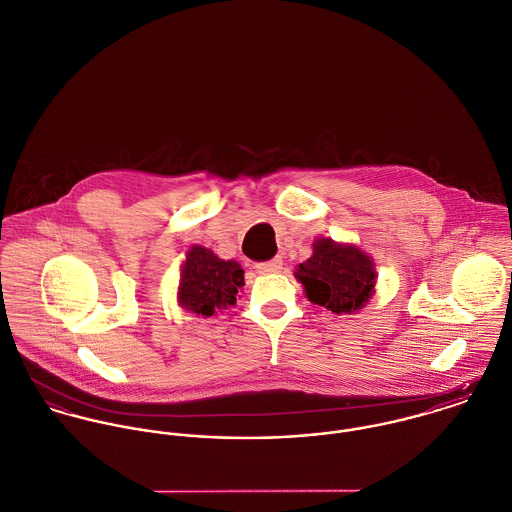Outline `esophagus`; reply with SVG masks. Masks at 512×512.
Wrapping results in <instances>:
<instances>
[{"mask_svg": "<svg viewBox=\"0 0 512 512\" xmlns=\"http://www.w3.org/2000/svg\"><path fill=\"white\" fill-rule=\"evenodd\" d=\"M255 267H257V271H259L261 275H273V273H281V269H283V259H281V257H275V259H271V261H265V263H257Z\"/></svg>", "mask_w": 512, "mask_h": 512, "instance_id": "obj_1", "label": "esophagus"}]
</instances>
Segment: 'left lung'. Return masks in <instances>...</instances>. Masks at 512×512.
Returning a JSON list of instances; mask_svg holds the SVG:
<instances>
[{
	"label": "left lung",
	"mask_w": 512,
	"mask_h": 512,
	"mask_svg": "<svg viewBox=\"0 0 512 512\" xmlns=\"http://www.w3.org/2000/svg\"><path fill=\"white\" fill-rule=\"evenodd\" d=\"M294 277L304 286L306 298L334 314H355L375 294L377 271L371 255L353 243L318 237L312 257L300 263Z\"/></svg>",
	"instance_id": "obj_1"
}]
</instances>
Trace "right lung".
Listing matches in <instances>:
<instances>
[{
  "mask_svg": "<svg viewBox=\"0 0 512 512\" xmlns=\"http://www.w3.org/2000/svg\"><path fill=\"white\" fill-rule=\"evenodd\" d=\"M243 284V269L237 261L220 259L212 249L192 245L180 267L176 302L186 312L210 318L235 306Z\"/></svg>",
  "mask_w": 512,
  "mask_h": 512,
  "instance_id": "right-lung-1",
  "label": "right lung"
}]
</instances>
